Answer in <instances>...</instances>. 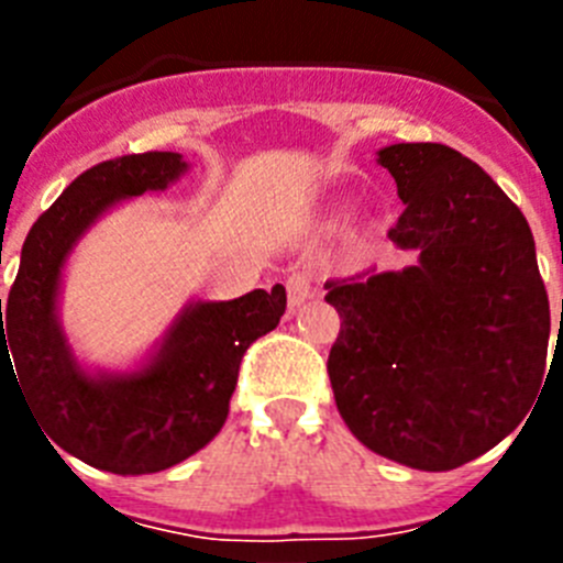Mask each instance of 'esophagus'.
<instances>
[{
  "mask_svg": "<svg viewBox=\"0 0 563 563\" xmlns=\"http://www.w3.org/2000/svg\"><path fill=\"white\" fill-rule=\"evenodd\" d=\"M285 287H287V307H290V312H296L298 307L305 305L307 298H312V285L307 273H292V276H287Z\"/></svg>",
  "mask_w": 563,
  "mask_h": 563,
  "instance_id": "1",
  "label": "esophagus"
}]
</instances>
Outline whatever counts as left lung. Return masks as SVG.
<instances>
[{
  "instance_id": "obj_1",
  "label": "left lung",
  "mask_w": 563,
  "mask_h": 563,
  "mask_svg": "<svg viewBox=\"0 0 563 563\" xmlns=\"http://www.w3.org/2000/svg\"><path fill=\"white\" fill-rule=\"evenodd\" d=\"M406 211L400 271L327 282L341 316L327 372L343 422L375 454L451 471L499 445L539 397L550 301L525 213L442 143L377 152Z\"/></svg>"
}]
</instances>
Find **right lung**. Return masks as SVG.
I'll return each mask as SVG.
<instances>
[{
  "mask_svg": "<svg viewBox=\"0 0 563 563\" xmlns=\"http://www.w3.org/2000/svg\"><path fill=\"white\" fill-rule=\"evenodd\" d=\"M188 168L177 152H146L84 172L33 222L4 310L0 298V380L10 366L44 437L109 474H157L206 449L228 420L242 355L285 316L282 285L188 301L132 369L78 361L62 327L69 253L112 208L166 191Z\"/></svg>",
  "mask_w": 563,
  "mask_h": 563,
  "instance_id": "1",
  "label": "right lung"
}]
</instances>
